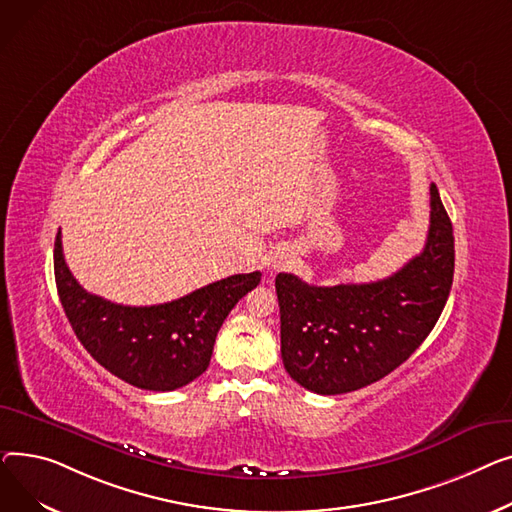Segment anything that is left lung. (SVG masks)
<instances>
[{
    "label": "left lung",
    "mask_w": 512,
    "mask_h": 512,
    "mask_svg": "<svg viewBox=\"0 0 512 512\" xmlns=\"http://www.w3.org/2000/svg\"><path fill=\"white\" fill-rule=\"evenodd\" d=\"M430 208L424 252L382 281L316 287L277 275L281 357L297 384L318 395L351 393L399 368L426 341L455 273L453 225L434 184Z\"/></svg>",
    "instance_id": "1"
}]
</instances>
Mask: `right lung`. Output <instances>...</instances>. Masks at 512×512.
I'll use <instances>...</instances> for the list:
<instances>
[{"mask_svg":"<svg viewBox=\"0 0 512 512\" xmlns=\"http://www.w3.org/2000/svg\"><path fill=\"white\" fill-rule=\"evenodd\" d=\"M59 302L78 341L124 382L167 393L196 380L210 364L223 320L260 273L231 275L159 306H122L84 291L64 258L62 231L53 250Z\"/></svg>","mask_w":512,"mask_h":512,"instance_id":"add662e5","label":"right lung"}]
</instances>
